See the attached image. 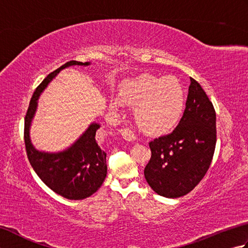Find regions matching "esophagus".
I'll use <instances>...</instances> for the list:
<instances>
[{
    "mask_svg": "<svg viewBox=\"0 0 248 248\" xmlns=\"http://www.w3.org/2000/svg\"><path fill=\"white\" fill-rule=\"evenodd\" d=\"M120 133L125 140H128V141L135 140V135L132 131H130L128 129H123V130H120Z\"/></svg>",
    "mask_w": 248,
    "mask_h": 248,
    "instance_id": "obj_1",
    "label": "esophagus"
}]
</instances>
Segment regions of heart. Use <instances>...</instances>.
Segmentation results:
<instances>
[{
    "label": "heart",
    "mask_w": 248,
    "mask_h": 248,
    "mask_svg": "<svg viewBox=\"0 0 248 248\" xmlns=\"http://www.w3.org/2000/svg\"><path fill=\"white\" fill-rule=\"evenodd\" d=\"M121 94L125 102L135 107L136 123L148 133L165 132L181 117L184 91L176 78L141 77L125 83ZM110 104L114 108H119L124 105V100L114 97Z\"/></svg>",
    "instance_id": "1"
}]
</instances>
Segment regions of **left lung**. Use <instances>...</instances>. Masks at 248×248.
I'll list each match as a JSON object with an SVG mask.
<instances>
[{
    "instance_id": "left-lung-1",
    "label": "left lung",
    "mask_w": 248,
    "mask_h": 248,
    "mask_svg": "<svg viewBox=\"0 0 248 248\" xmlns=\"http://www.w3.org/2000/svg\"><path fill=\"white\" fill-rule=\"evenodd\" d=\"M217 145V114L200 84L191 78L186 109L171 133L151 140L144 175L167 198L184 196L202 181Z\"/></svg>"
}]
</instances>
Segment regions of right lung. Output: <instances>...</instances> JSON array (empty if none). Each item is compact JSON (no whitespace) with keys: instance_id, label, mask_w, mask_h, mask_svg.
<instances>
[{"instance_id":"right-lung-1","label":"right lung","mask_w":248,"mask_h":248,"mask_svg":"<svg viewBox=\"0 0 248 248\" xmlns=\"http://www.w3.org/2000/svg\"><path fill=\"white\" fill-rule=\"evenodd\" d=\"M75 65L88 66L91 62H68L51 72L36 88L24 119V143L29 161L41 181L62 197L80 200L96 193L107 177V154L101 150L96 140V132L100 124L93 123L75 143L60 152L37 150L30 138L31 123L36 113L40 93L61 70Z\"/></svg>"}]
</instances>
